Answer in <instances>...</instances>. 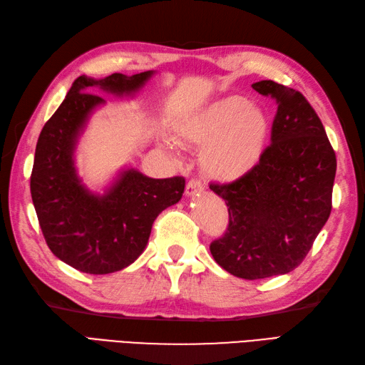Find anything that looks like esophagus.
<instances>
[{
	"mask_svg": "<svg viewBox=\"0 0 365 365\" xmlns=\"http://www.w3.org/2000/svg\"><path fill=\"white\" fill-rule=\"evenodd\" d=\"M202 190H204V187L198 180H190L187 182V185H185V195H187V197H195V195L201 193Z\"/></svg>",
	"mask_w": 365,
	"mask_h": 365,
	"instance_id": "1",
	"label": "esophagus"
}]
</instances>
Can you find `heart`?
<instances>
[{
    "label": "heart",
    "instance_id": "b5f03b06",
    "mask_svg": "<svg viewBox=\"0 0 365 365\" xmlns=\"http://www.w3.org/2000/svg\"><path fill=\"white\" fill-rule=\"evenodd\" d=\"M269 135V120L246 97L229 96L185 115L175 125L184 145L202 148V172L217 181L240 180L259 164ZM168 150H175L165 142Z\"/></svg>",
    "mask_w": 365,
    "mask_h": 365
}]
</instances>
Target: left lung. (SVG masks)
<instances>
[{"mask_svg": "<svg viewBox=\"0 0 365 365\" xmlns=\"http://www.w3.org/2000/svg\"><path fill=\"white\" fill-rule=\"evenodd\" d=\"M252 88L277 103L271 144L240 180L210 184L229 212L226 232L210 252L246 280L288 274L304 262L330 217L336 175L334 150L304 94L272 80Z\"/></svg>", "mask_w": 365, "mask_h": 365, "instance_id": "left-lung-1", "label": "left lung"}]
</instances>
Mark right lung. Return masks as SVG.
<instances>
[{"instance_id":"1","label":"right lung","mask_w":365,"mask_h":365,"mask_svg":"<svg viewBox=\"0 0 365 365\" xmlns=\"http://www.w3.org/2000/svg\"><path fill=\"white\" fill-rule=\"evenodd\" d=\"M155 71L105 78L80 76L65 101L44 123L35 148L31 195L44 240L56 257L86 274L127 268L144 252L156 217L181 200L182 176L155 180L135 168L119 173L102 195L82 184L74 152L93 111L105 99L93 88L118 97L133 96Z\"/></svg>"}]
</instances>
